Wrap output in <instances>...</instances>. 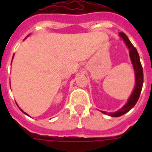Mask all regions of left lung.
I'll return each mask as SVG.
<instances>
[{"label":"left lung","instance_id":"1","mask_svg":"<svg viewBox=\"0 0 152 152\" xmlns=\"http://www.w3.org/2000/svg\"><path fill=\"white\" fill-rule=\"evenodd\" d=\"M119 36L121 37L122 40H124V42L126 45V46L129 49V57H130L131 63L133 64L134 70V75H135V86H134V90L131 94L130 97L128 99L127 102L124 104L120 110H118L115 112H107L101 111L103 114L108 115L112 117H119L122 115L125 114L126 112L130 111L131 109L134 107L135 104L137 103V100L139 99L141 91H142V85H143V71H142V67L141 65L140 58H139V55L137 53L136 48L132 45L130 40H129L127 36L123 33V32H120Z\"/></svg>","mask_w":152,"mask_h":152}]
</instances>
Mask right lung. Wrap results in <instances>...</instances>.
I'll list each match as a JSON object with an SVG mask.
<instances>
[{
    "label": "right lung",
    "mask_w": 152,
    "mask_h": 152,
    "mask_svg": "<svg viewBox=\"0 0 152 152\" xmlns=\"http://www.w3.org/2000/svg\"><path fill=\"white\" fill-rule=\"evenodd\" d=\"M28 36H29V35H28ZM13 58H14V56H13ZM19 109H20V110H21L22 112H23V113H24V114H25V115H28V114H27V113H26V112H23V110H22V109H21V108H20V107H19Z\"/></svg>",
    "instance_id": "add662e5"
}]
</instances>
